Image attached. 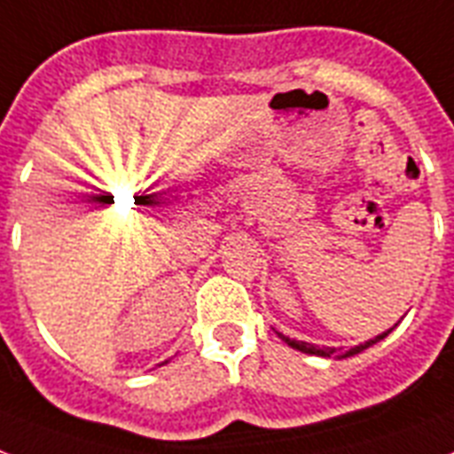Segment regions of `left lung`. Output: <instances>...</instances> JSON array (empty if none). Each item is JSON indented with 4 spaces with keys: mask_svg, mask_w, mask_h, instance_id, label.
I'll return each mask as SVG.
<instances>
[{
    "mask_svg": "<svg viewBox=\"0 0 454 454\" xmlns=\"http://www.w3.org/2000/svg\"><path fill=\"white\" fill-rule=\"evenodd\" d=\"M393 331V328H390ZM390 331H386V333L376 335V338H372V340L362 342V345H357V348H352V350H335V348H319V345H311V342H304V340H293V338H286V335H281L283 340L288 342L293 350H300V352H307V355H317V357H352V355H357V352L366 350V348H372L373 342L383 340L386 335L390 333Z\"/></svg>",
    "mask_w": 454,
    "mask_h": 454,
    "instance_id": "8db88e82",
    "label": "left lung"
}]
</instances>
